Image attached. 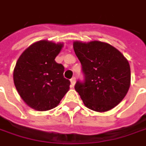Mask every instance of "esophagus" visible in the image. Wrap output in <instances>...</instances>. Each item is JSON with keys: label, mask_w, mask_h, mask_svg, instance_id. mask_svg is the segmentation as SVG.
I'll return each mask as SVG.
<instances>
[{"label": "esophagus", "mask_w": 146, "mask_h": 146, "mask_svg": "<svg viewBox=\"0 0 146 146\" xmlns=\"http://www.w3.org/2000/svg\"><path fill=\"white\" fill-rule=\"evenodd\" d=\"M70 82H71V86H72V87H74V85H75V82H76V78H71Z\"/></svg>", "instance_id": "esophagus-1"}]
</instances>
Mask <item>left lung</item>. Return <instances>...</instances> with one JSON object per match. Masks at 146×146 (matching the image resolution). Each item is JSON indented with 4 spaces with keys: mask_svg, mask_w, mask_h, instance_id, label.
<instances>
[{
    "mask_svg": "<svg viewBox=\"0 0 146 146\" xmlns=\"http://www.w3.org/2000/svg\"><path fill=\"white\" fill-rule=\"evenodd\" d=\"M73 45L85 75V82L78 81L74 88L84 105L98 112L114 108L124 99L131 86L128 60L105 42L74 41Z\"/></svg>",
    "mask_w": 146,
    "mask_h": 146,
    "instance_id": "8db88e82",
    "label": "left lung"
}]
</instances>
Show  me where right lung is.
<instances>
[{"instance_id": "right-lung-1", "label": "right lung", "mask_w": 146, "mask_h": 146, "mask_svg": "<svg viewBox=\"0 0 146 146\" xmlns=\"http://www.w3.org/2000/svg\"><path fill=\"white\" fill-rule=\"evenodd\" d=\"M64 43L39 40L19 57L14 68L15 88L22 100L39 111L56 107L69 90L70 81L64 78V68L55 62Z\"/></svg>"}]
</instances>
